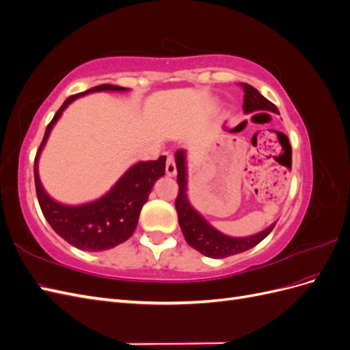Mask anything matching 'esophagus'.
I'll return each mask as SVG.
<instances>
[{
	"label": "esophagus",
	"mask_w": 350,
	"mask_h": 350,
	"mask_svg": "<svg viewBox=\"0 0 350 350\" xmlns=\"http://www.w3.org/2000/svg\"><path fill=\"white\" fill-rule=\"evenodd\" d=\"M166 175L167 176L176 175V165H175L172 154H167V159H166Z\"/></svg>",
	"instance_id": "34e87169"
}]
</instances>
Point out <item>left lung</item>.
<instances>
[{
  "label": "left lung",
  "mask_w": 350,
  "mask_h": 350,
  "mask_svg": "<svg viewBox=\"0 0 350 350\" xmlns=\"http://www.w3.org/2000/svg\"><path fill=\"white\" fill-rule=\"evenodd\" d=\"M242 88L243 92H245V94H243V111H245V113H251L260 109L279 113L278 108L274 107L270 100L264 98L256 88L250 86L247 83H242ZM175 163L178 172L176 183L179 185L178 197L175 200V207L178 213L179 228H181L184 238L189 247H193L194 250L203 254V256L210 258H225L256 247L257 243H260L273 230L276 221L256 235L235 238L221 234L216 228L211 226L193 207V204L189 203L185 150H178L175 153Z\"/></svg>",
  "instance_id": "left-lung-1"
}]
</instances>
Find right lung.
<instances>
[{
	"mask_svg": "<svg viewBox=\"0 0 350 350\" xmlns=\"http://www.w3.org/2000/svg\"><path fill=\"white\" fill-rule=\"evenodd\" d=\"M129 89L115 84H99L86 92L72 94L48 124L46 131L35 157V185L42 213L51 228L72 247L83 251H105L129 239L139 224L142 207L149 198L153 184L165 175L166 156L157 161L137 162L126 171L107 194L79 206L58 203L45 191L40 183L38 163L48 137L62 112L76 99L94 92H126Z\"/></svg>",
	"mask_w": 350,
	"mask_h": 350,
	"instance_id": "right-lung-1",
	"label": "right lung"
}]
</instances>
